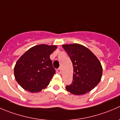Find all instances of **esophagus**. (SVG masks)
Masks as SVG:
<instances>
[{"mask_svg":"<svg viewBox=\"0 0 120 120\" xmlns=\"http://www.w3.org/2000/svg\"><path fill=\"white\" fill-rule=\"evenodd\" d=\"M56 71H57V72L59 74H61V68H57V70H56Z\"/></svg>","mask_w":120,"mask_h":120,"instance_id":"1","label":"esophagus"}]
</instances>
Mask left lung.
Wrapping results in <instances>:
<instances>
[{
    "label": "left lung",
    "mask_w": 120,
    "mask_h": 120,
    "mask_svg": "<svg viewBox=\"0 0 120 120\" xmlns=\"http://www.w3.org/2000/svg\"><path fill=\"white\" fill-rule=\"evenodd\" d=\"M73 65V81L66 89L72 94L81 95L92 90L99 83L102 67L98 59L89 49L74 43L62 46Z\"/></svg>",
    "instance_id": "8db88e82"
}]
</instances>
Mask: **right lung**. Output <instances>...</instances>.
Returning <instances> with one entry per match:
<instances>
[{"label":"right lung","mask_w":120,"mask_h":120,"mask_svg":"<svg viewBox=\"0 0 120 120\" xmlns=\"http://www.w3.org/2000/svg\"><path fill=\"white\" fill-rule=\"evenodd\" d=\"M56 48L55 45L35 46L18 60L14 67V77L25 90L38 92L49 85L56 74L50 55Z\"/></svg>","instance_id":"right-lung-1"}]
</instances>
